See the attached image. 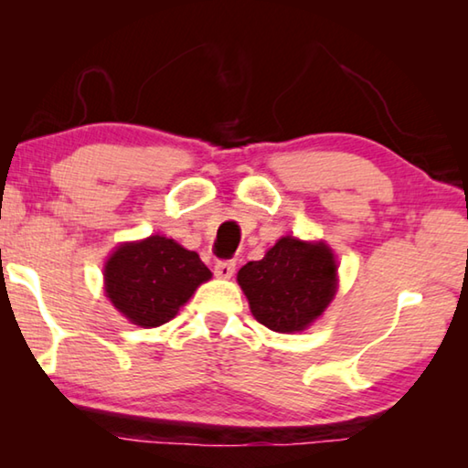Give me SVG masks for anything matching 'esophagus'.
Wrapping results in <instances>:
<instances>
[{
    "instance_id": "1",
    "label": "esophagus",
    "mask_w": 468,
    "mask_h": 468,
    "mask_svg": "<svg viewBox=\"0 0 468 468\" xmlns=\"http://www.w3.org/2000/svg\"><path fill=\"white\" fill-rule=\"evenodd\" d=\"M235 272V262L233 260H220V262L215 264V274L218 279H231Z\"/></svg>"
}]
</instances>
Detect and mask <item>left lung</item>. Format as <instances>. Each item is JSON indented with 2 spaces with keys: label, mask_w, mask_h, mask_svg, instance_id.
I'll list each match as a JSON object with an SVG mask.
<instances>
[{
  "label": "left lung",
  "mask_w": 468,
  "mask_h": 468,
  "mask_svg": "<svg viewBox=\"0 0 468 468\" xmlns=\"http://www.w3.org/2000/svg\"><path fill=\"white\" fill-rule=\"evenodd\" d=\"M336 260L326 243L281 237L258 262L237 272V282L260 324L274 332H301L335 299Z\"/></svg>",
  "instance_id": "left-lung-1"
}]
</instances>
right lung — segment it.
I'll return each mask as SVG.
<instances>
[{
  "instance_id": "right-lung-1",
  "label": "right lung",
  "mask_w": 468,
  "mask_h": 468,
  "mask_svg": "<svg viewBox=\"0 0 468 468\" xmlns=\"http://www.w3.org/2000/svg\"><path fill=\"white\" fill-rule=\"evenodd\" d=\"M212 276L196 251L163 235L122 243L105 264V292L117 312L142 328L176 318Z\"/></svg>"
}]
</instances>
